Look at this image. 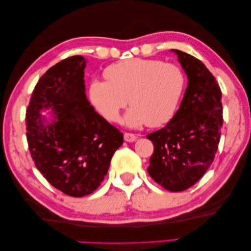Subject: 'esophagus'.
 Wrapping results in <instances>:
<instances>
[{"label":"esophagus","instance_id":"esophagus-1","mask_svg":"<svg viewBox=\"0 0 251 251\" xmlns=\"http://www.w3.org/2000/svg\"><path fill=\"white\" fill-rule=\"evenodd\" d=\"M137 139V136L135 134H130V132H125L124 134V140L127 142H134Z\"/></svg>","mask_w":251,"mask_h":251}]
</instances>
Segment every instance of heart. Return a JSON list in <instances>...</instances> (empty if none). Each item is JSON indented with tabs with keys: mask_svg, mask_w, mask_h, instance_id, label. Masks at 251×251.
Returning a JSON list of instances; mask_svg holds the SVG:
<instances>
[{
	"mask_svg": "<svg viewBox=\"0 0 251 251\" xmlns=\"http://www.w3.org/2000/svg\"><path fill=\"white\" fill-rule=\"evenodd\" d=\"M106 81L94 79L89 97L104 119L119 122L128 103L126 123L130 127L165 125L178 110L186 86L184 72L175 63L129 58L104 69Z\"/></svg>",
	"mask_w": 251,
	"mask_h": 251,
	"instance_id": "obj_1",
	"label": "heart"
}]
</instances>
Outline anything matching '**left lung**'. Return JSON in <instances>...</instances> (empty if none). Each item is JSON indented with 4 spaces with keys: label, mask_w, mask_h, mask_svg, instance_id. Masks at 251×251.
I'll list each match as a JSON object with an SVG mask.
<instances>
[{
    "label": "left lung",
    "mask_w": 251,
    "mask_h": 251,
    "mask_svg": "<svg viewBox=\"0 0 251 251\" xmlns=\"http://www.w3.org/2000/svg\"><path fill=\"white\" fill-rule=\"evenodd\" d=\"M188 75L177 113L164 128L147 136L154 152L148 173L170 192L191 188L214 162L223 124L221 89L201 60L174 50Z\"/></svg>",
    "instance_id": "1"
}]
</instances>
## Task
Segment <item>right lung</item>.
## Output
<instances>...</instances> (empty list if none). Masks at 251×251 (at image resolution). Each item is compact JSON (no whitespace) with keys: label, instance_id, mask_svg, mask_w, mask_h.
<instances>
[{"label":"right lung","instance_id":"obj_1","mask_svg":"<svg viewBox=\"0 0 251 251\" xmlns=\"http://www.w3.org/2000/svg\"><path fill=\"white\" fill-rule=\"evenodd\" d=\"M82 56L63 59L41 76L25 112L26 141L36 168L69 196L93 193L102 182L122 132L90 105L85 94ZM54 111L46 123L39 112Z\"/></svg>","mask_w":251,"mask_h":251}]
</instances>
